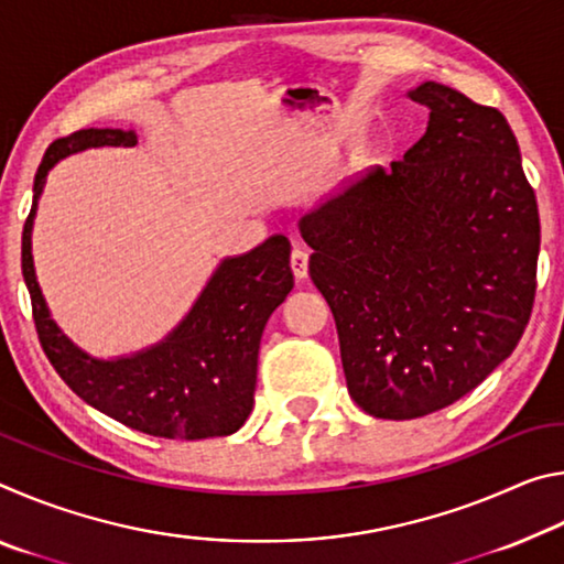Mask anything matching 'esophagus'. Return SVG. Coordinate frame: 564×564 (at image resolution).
<instances>
[{"instance_id": "esophagus-1", "label": "esophagus", "mask_w": 564, "mask_h": 564, "mask_svg": "<svg viewBox=\"0 0 564 564\" xmlns=\"http://www.w3.org/2000/svg\"><path fill=\"white\" fill-rule=\"evenodd\" d=\"M291 271L299 281H303L308 275V251L303 246H293L291 253Z\"/></svg>"}]
</instances>
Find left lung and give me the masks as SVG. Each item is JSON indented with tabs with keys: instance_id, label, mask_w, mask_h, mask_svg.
Returning a JSON list of instances; mask_svg holds the SVG:
<instances>
[{
	"instance_id": "8db88e82",
	"label": "left lung",
	"mask_w": 564,
	"mask_h": 564,
	"mask_svg": "<svg viewBox=\"0 0 564 564\" xmlns=\"http://www.w3.org/2000/svg\"><path fill=\"white\" fill-rule=\"evenodd\" d=\"M408 97L431 119L403 161L360 171L299 221L348 393L386 420L480 386L518 346L538 289V202L508 119L437 82Z\"/></svg>"
}]
</instances>
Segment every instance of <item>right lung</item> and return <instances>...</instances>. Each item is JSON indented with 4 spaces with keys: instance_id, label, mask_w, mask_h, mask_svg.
Returning <instances> with one entry per match:
<instances>
[{
    "instance_id": "add662e5",
    "label": "right lung",
    "mask_w": 564,
    "mask_h": 564,
    "mask_svg": "<svg viewBox=\"0 0 564 564\" xmlns=\"http://www.w3.org/2000/svg\"><path fill=\"white\" fill-rule=\"evenodd\" d=\"M133 129H82L46 149L34 176V202L22 234V273L42 348L84 403L131 431L204 441L231 435L253 410L256 370L265 323L293 289L291 243L275 234L216 265L178 326L154 346L97 358L52 318L32 259V228L46 174L62 159L97 147H137Z\"/></svg>"
}]
</instances>
